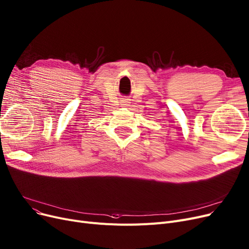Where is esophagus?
Returning <instances> with one entry per match:
<instances>
[{
  "label": "esophagus",
  "mask_w": 249,
  "mask_h": 249,
  "mask_svg": "<svg viewBox=\"0 0 249 249\" xmlns=\"http://www.w3.org/2000/svg\"><path fill=\"white\" fill-rule=\"evenodd\" d=\"M129 104H130V102L128 100H124L122 102V105H124V106H129Z\"/></svg>",
  "instance_id": "1"
}]
</instances>
